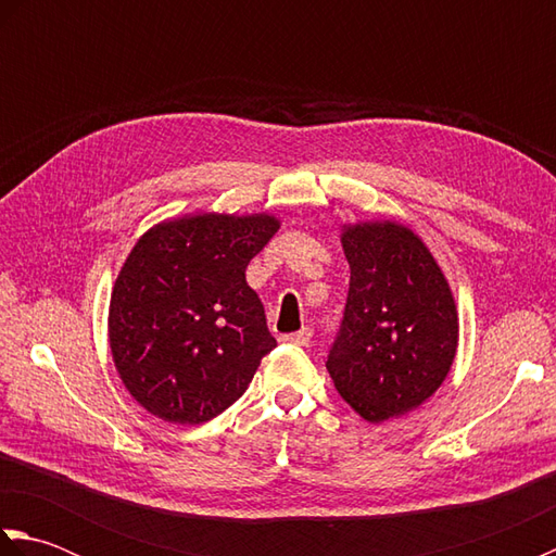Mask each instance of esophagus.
<instances>
[{
	"mask_svg": "<svg viewBox=\"0 0 556 556\" xmlns=\"http://www.w3.org/2000/svg\"><path fill=\"white\" fill-rule=\"evenodd\" d=\"M311 337H313V329L311 327H303V329H299V332L285 334V337H281V341H287V344H296V346H308Z\"/></svg>",
	"mask_w": 556,
	"mask_h": 556,
	"instance_id": "1",
	"label": "esophagus"
}]
</instances>
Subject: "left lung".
Segmentation results:
<instances>
[{
    "label": "left lung",
    "mask_w": 556,
    "mask_h": 556,
    "mask_svg": "<svg viewBox=\"0 0 556 556\" xmlns=\"http://www.w3.org/2000/svg\"><path fill=\"white\" fill-rule=\"evenodd\" d=\"M351 267L339 337L327 358L341 399L368 422L406 416L446 380L458 349L452 287L406 224L341 227Z\"/></svg>",
    "instance_id": "1"
}]
</instances>
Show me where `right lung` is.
<instances>
[{
    "mask_svg": "<svg viewBox=\"0 0 556 556\" xmlns=\"http://www.w3.org/2000/svg\"><path fill=\"white\" fill-rule=\"evenodd\" d=\"M277 229L267 212H193L155 224L131 248L110 299V349L128 394L155 418L219 416L277 346L245 281Z\"/></svg>",
    "mask_w": 556,
    "mask_h": 556,
    "instance_id": "add662e5",
    "label": "right lung"
}]
</instances>
